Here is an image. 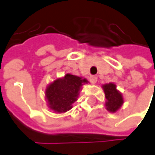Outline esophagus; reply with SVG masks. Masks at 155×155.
Listing matches in <instances>:
<instances>
[{
	"label": "esophagus",
	"instance_id": "obj_1",
	"mask_svg": "<svg viewBox=\"0 0 155 155\" xmlns=\"http://www.w3.org/2000/svg\"><path fill=\"white\" fill-rule=\"evenodd\" d=\"M89 81H90L91 83H95L96 81H97V77L96 76H94V75H91L90 77H89Z\"/></svg>",
	"mask_w": 155,
	"mask_h": 155
}]
</instances>
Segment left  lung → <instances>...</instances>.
Segmentation results:
<instances>
[{
  "label": "left lung",
  "instance_id": "left-lung-1",
  "mask_svg": "<svg viewBox=\"0 0 155 155\" xmlns=\"http://www.w3.org/2000/svg\"><path fill=\"white\" fill-rule=\"evenodd\" d=\"M102 87L107 99V109L109 112H116L123 103V98L121 94L116 89V86L113 83L105 84Z\"/></svg>",
  "mask_w": 155,
  "mask_h": 155
}]
</instances>
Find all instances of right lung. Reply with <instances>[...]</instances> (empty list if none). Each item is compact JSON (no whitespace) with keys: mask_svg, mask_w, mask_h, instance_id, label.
Instances as JSON below:
<instances>
[{"mask_svg":"<svg viewBox=\"0 0 155 155\" xmlns=\"http://www.w3.org/2000/svg\"><path fill=\"white\" fill-rule=\"evenodd\" d=\"M87 82L86 79L70 74L55 80L46 90V98L49 107L57 113H65L69 110L72 104L77 100L81 87Z\"/></svg>","mask_w":155,"mask_h":155,"instance_id":"obj_1","label":"right lung"}]
</instances>
